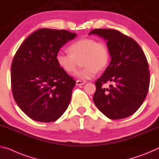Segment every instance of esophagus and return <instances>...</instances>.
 <instances>
[{"mask_svg": "<svg viewBox=\"0 0 159 159\" xmlns=\"http://www.w3.org/2000/svg\"><path fill=\"white\" fill-rule=\"evenodd\" d=\"M85 84V82L84 81V80H76V85H83Z\"/></svg>", "mask_w": 159, "mask_h": 159, "instance_id": "34e87169", "label": "esophagus"}]
</instances>
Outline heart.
I'll return each mask as SVG.
<instances>
[{
    "mask_svg": "<svg viewBox=\"0 0 159 159\" xmlns=\"http://www.w3.org/2000/svg\"><path fill=\"white\" fill-rule=\"evenodd\" d=\"M69 54L59 52L56 61L59 67L66 74H73L77 66V61L81 59L84 66L75 73V76L81 80H90L97 74L98 70H102L110 61V52L104 42H98L93 38L78 39L69 45Z\"/></svg>",
    "mask_w": 159,
    "mask_h": 159,
    "instance_id": "heart-1",
    "label": "heart"
}]
</instances>
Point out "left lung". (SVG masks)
<instances>
[{"label": "left lung", "instance_id": "8db88e82", "mask_svg": "<svg viewBox=\"0 0 159 159\" xmlns=\"http://www.w3.org/2000/svg\"><path fill=\"white\" fill-rule=\"evenodd\" d=\"M107 41L111 61L95 83L96 90L93 102L98 110L111 120L132 115L140 107L147 97L150 72L144 53L137 42L112 29L93 30ZM112 82L110 88L102 86Z\"/></svg>", "mask_w": 159, "mask_h": 159}]
</instances>
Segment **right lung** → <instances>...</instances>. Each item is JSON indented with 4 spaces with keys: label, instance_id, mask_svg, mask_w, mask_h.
<instances>
[{
    "label": "right lung",
    "instance_id": "1",
    "mask_svg": "<svg viewBox=\"0 0 159 159\" xmlns=\"http://www.w3.org/2000/svg\"><path fill=\"white\" fill-rule=\"evenodd\" d=\"M76 34L42 28L22 42L12 60L11 88L22 111L37 122H54L66 111L75 80L58 66L56 55Z\"/></svg>",
    "mask_w": 159,
    "mask_h": 159
}]
</instances>
